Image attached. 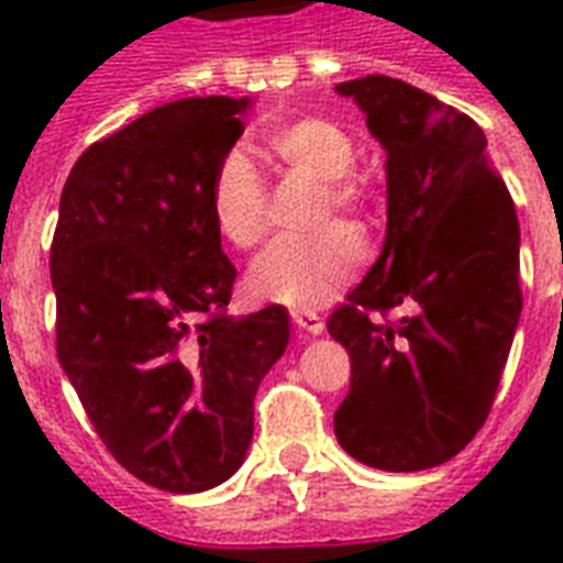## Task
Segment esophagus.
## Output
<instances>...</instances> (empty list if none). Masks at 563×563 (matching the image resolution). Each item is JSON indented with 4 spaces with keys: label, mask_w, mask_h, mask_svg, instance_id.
<instances>
[{
    "label": "esophagus",
    "mask_w": 563,
    "mask_h": 563,
    "mask_svg": "<svg viewBox=\"0 0 563 563\" xmlns=\"http://www.w3.org/2000/svg\"><path fill=\"white\" fill-rule=\"evenodd\" d=\"M290 317H294V325L299 328V331H305V334L317 336L325 331V322H322V317H317L313 310H294Z\"/></svg>",
    "instance_id": "obj_1"
}]
</instances>
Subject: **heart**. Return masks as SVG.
I'll use <instances>...</instances> for the list:
<instances>
[{"label":"heart","instance_id":"b5f03b06","mask_svg":"<svg viewBox=\"0 0 563 563\" xmlns=\"http://www.w3.org/2000/svg\"><path fill=\"white\" fill-rule=\"evenodd\" d=\"M264 145L282 165L328 183V197L340 211H363L368 188L352 174L357 151L352 136L328 119L285 121L264 133ZM211 220L238 250H253L267 238V186L255 162L244 151H229L214 168L209 191ZM363 261V241L349 227H328L305 241H276L253 261L246 290L253 299L313 310L331 302L354 276Z\"/></svg>","mask_w":563,"mask_h":563}]
</instances>
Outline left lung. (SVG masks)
Returning a JSON list of instances; mask_svg holds the SVG:
<instances>
[{"label": "left lung", "mask_w": 563, "mask_h": 563, "mask_svg": "<svg viewBox=\"0 0 563 563\" xmlns=\"http://www.w3.org/2000/svg\"><path fill=\"white\" fill-rule=\"evenodd\" d=\"M386 151V238L328 334L352 357L334 412L343 451L380 471L453 460L485 424L511 352L520 227L492 170L488 139L465 112L398 78L336 84ZM409 307L398 327L372 309Z\"/></svg>", "instance_id": "left-lung-1"}]
</instances>
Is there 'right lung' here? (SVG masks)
Listing matches in <instances>:
<instances>
[{"instance_id":"right-lung-1","label":"right lung","mask_w":563,"mask_h":563,"mask_svg":"<svg viewBox=\"0 0 563 563\" xmlns=\"http://www.w3.org/2000/svg\"><path fill=\"white\" fill-rule=\"evenodd\" d=\"M250 103H162L89 145L60 195L57 360L107 451L170 494L241 467L258 384L290 340L282 305L227 317L235 267L209 191Z\"/></svg>"}]
</instances>
